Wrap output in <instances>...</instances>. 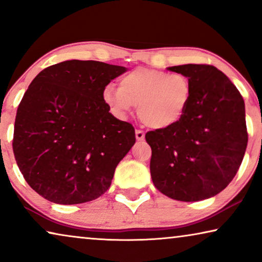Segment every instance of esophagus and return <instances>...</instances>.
I'll list each match as a JSON object with an SVG mask.
<instances>
[{"instance_id": "1", "label": "esophagus", "mask_w": 262, "mask_h": 262, "mask_svg": "<svg viewBox=\"0 0 262 262\" xmlns=\"http://www.w3.org/2000/svg\"><path fill=\"white\" fill-rule=\"evenodd\" d=\"M145 137L144 132H143L142 130H136V138H137V141H143Z\"/></svg>"}]
</instances>
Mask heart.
<instances>
[{
	"instance_id": "heart-1",
	"label": "heart",
	"mask_w": 262,
	"mask_h": 262,
	"mask_svg": "<svg viewBox=\"0 0 262 262\" xmlns=\"http://www.w3.org/2000/svg\"><path fill=\"white\" fill-rule=\"evenodd\" d=\"M192 93L191 81L184 74L138 68L120 78V87L107 84L102 100L118 118H125L137 106L143 124L162 130L184 118Z\"/></svg>"
}]
</instances>
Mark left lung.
<instances>
[{"instance_id": "left-lung-1", "label": "left lung", "mask_w": 262, "mask_h": 262, "mask_svg": "<svg viewBox=\"0 0 262 262\" xmlns=\"http://www.w3.org/2000/svg\"><path fill=\"white\" fill-rule=\"evenodd\" d=\"M168 70L186 75L193 93L177 125L145 135L151 146L152 182L164 195L180 202L211 198L230 184L245 156V101L213 66L185 64Z\"/></svg>"}]
</instances>
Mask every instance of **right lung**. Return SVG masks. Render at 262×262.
Instances as JSON below:
<instances>
[{
  "label": "right lung",
  "instance_id": "1",
  "mask_svg": "<svg viewBox=\"0 0 262 262\" xmlns=\"http://www.w3.org/2000/svg\"><path fill=\"white\" fill-rule=\"evenodd\" d=\"M126 68L66 60L40 71L17 107L13 151L27 184L62 205L91 202L110 188L135 128L117 119L102 91Z\"/></svg>",
  "mask_w": 262,
  "mask_h": 262
}]
</instances>
